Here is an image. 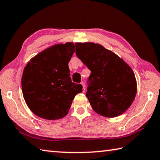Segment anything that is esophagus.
I'll return each mask as SVG.
<instances>
[{"label": "esophagus", "mask_w": 160, "mask_h": 160, "mask_svg": "<svg viewBox=\"0 0 160 160\" xmlns=\"http://www.w3.org/2000/svg\"><path fill=\"white\" fill-rule=\"evenodd\" d=\"M80 84H81V85H82V92H85V89H86V88H85V83H84L83 82H81Z\"/></svg>", "instance_id": "1"}]
</instances>
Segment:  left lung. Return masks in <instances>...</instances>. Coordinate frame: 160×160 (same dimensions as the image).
<instances>
[{
    "label": "left lung",
    "mask_w": 160,
    "mask_h": 160,
    "mask_svg": "<svg viewBox=\"0 0 160 160\" xmlns=\"http://www.w3.org/2000/svg\"><path fill=\"white\" fill-rule=\"evenodd\" d=\"M75 48L78 58L91 71L86 97L92 108L105 117L122 114L131 106L137 92L131 68L99 44L76 43Z\"/></svg>",
    "instance_id": "obj_1"
}]
</instances>
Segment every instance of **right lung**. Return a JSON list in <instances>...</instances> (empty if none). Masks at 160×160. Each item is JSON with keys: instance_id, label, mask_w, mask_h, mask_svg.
Masks as SVG:
<instances>
[{"instance_id": "obj_1", "label": "right lung", "mask_w": 160, "mask_h": 160, "mask_svg": "<svg viewBox=\"0 0 160 160\" xmlns=\"http://www.w3.org/2000/svg\"><path fill=\"white\" fill-rule=\"evenodd\" d=\"M75 52L72 42L52 46L28 62L22 76L27 105L37 116L48 120L64 117L82 86L71 81L68 63Z\"/></svg>"}]
</instances>
